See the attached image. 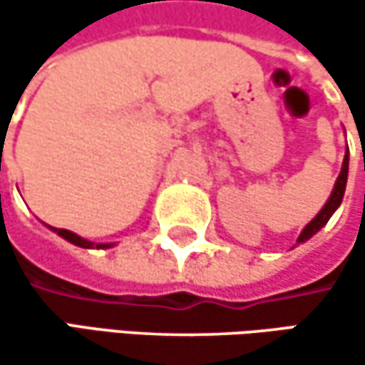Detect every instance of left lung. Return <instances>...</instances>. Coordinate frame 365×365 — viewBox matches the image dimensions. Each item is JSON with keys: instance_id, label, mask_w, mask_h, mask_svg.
I'll use <instances>...</instances> for the list:
<instances>
[{"instance_id": "1", "label": "left lung", "mask_w": 365, "mask_h": 365, "mask_svg": "<svg viewBox=\"0 0 365 365\" xmlns=\"http://www.w3.org/2000/svg\"><path fill=\"white\" fill-rule=\"evenodd\" d=\"M346 175H349V156H344V163H342V171L336 180V185L331 190V196L328 198V202L324 205V209L317 213V217L307 224V228L302 230V235L298 237V243H304L307 239H311L319 228H324L328 224V220L331 217V213L338 209V205L342 202V196H344V187H346Z\"/></svg>"}]
</instances>
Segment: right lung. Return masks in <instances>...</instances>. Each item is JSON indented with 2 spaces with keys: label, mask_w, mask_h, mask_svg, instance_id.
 Instances as JSON below:
<instances>
[{
  "label": "right lung",
  "mask_w": 365,
  "mask_h": 365,
  "mask_svg": "<svg viewBox=\"0 0 365 365\" xmlns=\"http://www.w3.org/2000/svg\"><path fill=\"white\" fill-rule=\"evenodd\" d=\"M54 232L56 235H61L63 239H67L69 243H73V245H78V247H93V243L91 241H86V239H82V237H78V235H73V232H69V230H63V228H54ZM97 247H110V245H97Z\"/></svg>",
  "instance_id": "right-lung-1"
}]
</instances>
